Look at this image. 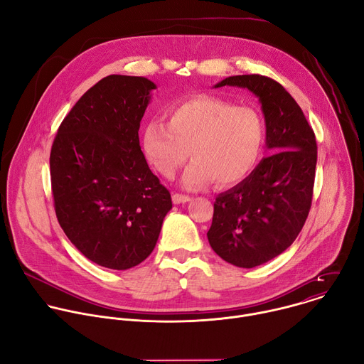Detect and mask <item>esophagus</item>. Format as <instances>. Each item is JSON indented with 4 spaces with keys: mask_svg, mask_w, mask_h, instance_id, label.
Here are the masks:
<instances>
[{
    "mask_svg": "<svg viewBox=\"0 0 364 364\" xmlns=\"http://www.w3.org/2000/svg\"><path fill=\"white\" fill-rule=\"evenodd\" d=\"M171 198H173V203H174V204H181V203H187V201L191 200V197L184 196V194H178V193H174Z\"/></svg>",
    "mask_w": 364,
    "mask_h": 364,
    "instance_id": "34e87169",
    "label": "esophagus"
}]
</instances>
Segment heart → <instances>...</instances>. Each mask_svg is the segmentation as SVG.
I'll list each match as a JSON object with an SVG mask.
<instances>
[{"mask_svg": "<svg viewBox=\"0 0 364 364\" xmlns=\"http://www.w3.org/2000/svg\"><path fill=\"white\" fill-rule=\"evenodd\" d=\"M264 122L253 108L200 95L177 102L167 111V125L151 121L141 129L148 164L173 178L186 163L181 183L188 190L242 181L256 166L264 145Z\"/></svg>", "mask_w": 364, "mask_h": 364, "instance_id": "heart-1", "label": "heart"}]
</instances>
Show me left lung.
<instances>
[{
  "instance_id": "obj_1",
  "label": "left lung",
  "mask_w": 364,
  "mask_h": 364,
  "mask_svg": "<svg viewBox=\"0 0 364 364\" xmlns=\"http://www.w3.org/2000/svg\"><path fill=\"white\" fill-rule=\"evenodd\" d=\"M250 90L261 102L268 155L215 201L207 239L226 262L255 268L281 255L299 235L313 200L317 142L313 128L282 85L261 75L215 85Z\"/></svg>"
}]
</instances>
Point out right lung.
<instances>
[{"instance_id": "add662e5", "label": "right lung", "mask_w": 364, "mask_h": 364, "mask_svg": "<svg viewBox=\"0 0 364 364\" xmlns=\"http://www.w3.org/2000/svg\"><path fill=\"white\" fill-rule=\"evenodd\" d=\"M155 87L141 76L103 77L76 102L51 146L58 220L80 253L109 269L145 261L173 207L139 146Z\"/></svg>"}]
</instances>
